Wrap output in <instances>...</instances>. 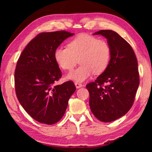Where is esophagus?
Wrapping results in <instances>:
<instances>
[{"label": "esophagus", "instance_id": "34e87169", "mask_svg": "<svg viewBox=\"0 0 152 152\" xmlns=\"http://www.w3.org/2000/svg\"><path fill=\"white\" fill-rule=\"evenodd\" d=\"M75 85L77 88H81V87L82 86V84H80V83H79V82H75Z\"/></svg>", "mask_w": 152, "mask_h": 152}]
</instances>
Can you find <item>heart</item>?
<instances>
[{"instance_id": "b5f03b06", "label": "heart", "mask_w": 152, "mask_h": 152, "mask_svg": "<svg viewBox=\"0 0 152 152\" xmlns=\"http://www.w3.org/2000/svg\"><path fill=\"white\" fill-rule=\"evenodd\" d=\"M111 49L107 41L88 34H81L68 43V48L58 47L54 58L63 70H71L77 63L80 66L70 72L66 78L82 82L93 73L102 74L109 66Z\"/></svg>"}]
</instances>
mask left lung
<instances>
[{"mask_svg":"<svg viewBox=\"0 0 152 152\" xmlns=\"http://www.w3.org/2000/svg\"><path fill=\"white\" fill-rule=\"evenodd\" d=\"M94 34L107 39L111 57L107 70L86 85L89 105L96 118L109 122L125 115L134 102L140 83L138 61L129 43L117 32L102 30Z\"/></svg>","mask_w":152,"mask_h":152,"instance_id":"obj_1","label":"left lung"}]
</instances>
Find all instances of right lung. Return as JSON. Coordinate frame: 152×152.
<instances>
[{"label":"right lung","instance_id":"1","mask_svg":"<svg viewBox=\"0 0 152 152\" xmlns=\"http://www.w3.org/2000/svg\"><path fill=\"white\" fill-rule=\"evenodd\" d=\"M73 34L63 30L40 33L18 59L14 72L16 97L25 111L41 123L59 122L76 90L72 81L55 85L62 74L54 58L55 49Z\"/></svg>","mask_w":152,"mask_h":152}]
</instances>
